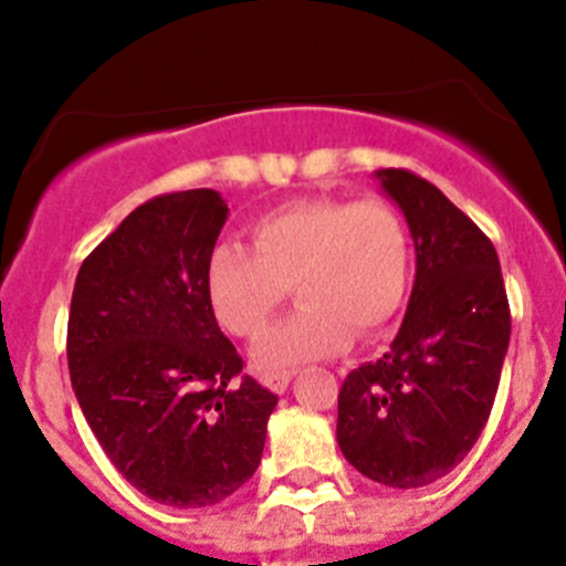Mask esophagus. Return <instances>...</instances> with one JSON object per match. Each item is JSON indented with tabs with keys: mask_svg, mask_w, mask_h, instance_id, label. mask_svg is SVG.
<instances>
[{
	"mask_svg": "<svg viewBox=\"0 0 566 566\" xmlns=\"http://www.w3.org/2000/svg\"><path fill=\"white\" fill-rule=\"evenodd\" d=\"M293 375H295V369H276V373H265V375H262V384H265L271 391L282 394V391H287V386H290V380H293Z\"/></svg>",
	"mask_w": 566,
	"mask_h": 566,
	"instance_id": "1",
	"label": "esophagus"
}]
</instances>
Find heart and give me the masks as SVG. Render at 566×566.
<instances>
[{
    "label": "heart",
    "mask_w": 566,
    "mask_h": 566,
    "mask_svg": "<svg viewBox=\"0 0 566 566\" xmlns=\"http://www.w3.org/2000/svg\"><path fill=\"white\" fill-rule=\"evenodd\" d=\"M251 249L219 243L210 251L205 293L221 328L254 339L293 290L298 315L254 347L268 369L334 356L350 334L378 339L413 279L410 230L384 199H298L251 224Z\"/></svg>",
    "instance_id": "heart-1"
}]
</instances>
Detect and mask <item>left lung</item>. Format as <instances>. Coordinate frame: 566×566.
Returning <instances> with one entry per match:
<instances>
[{
	"label": "left lung",
	"mask_w": 566,
	"mask_h": 566,
	"mask_svg": "<svg viewBox=\"0 0 566 566\" xmlns=\"http://www.w3.org/2000/svg\"><path fill=\"white\" fill-rule=\"evenodd\" d=\"M378 177L408 219L416 282L391 350L342 384L336 441L364 476L410 490L447 476L482 436L512 317L490 238L424 177Z\"/></svg>",
	"instance_id": "left-lung-1"
}]
</instances>
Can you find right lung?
<instances>
[{"label": "right lung", "mask_w": 566, "mask_h": 566, "mask_svg": "<svg viewBox=\"0 0 566 566\" xmlns=\"http://www.w3.org/2000/svg\"><path fill=\"white\" fill-rule=\"evenodd\" d=\"M213 188L153 197L82 262L67 369L112 465L177 510L213 506L254 476L279 397L243 375L205 293L227 221Z\"/></svg>", "instance_id": "obj_1"}]
</instances>
